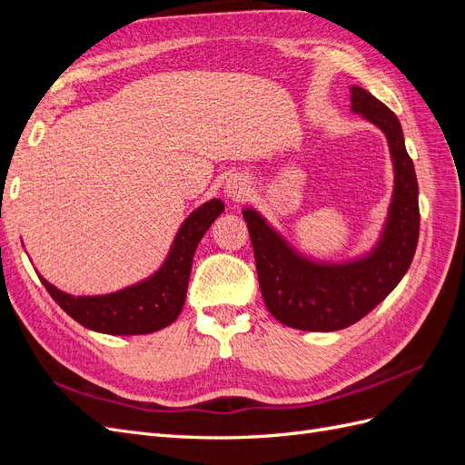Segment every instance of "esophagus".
Masks as SVG:
<instances>
[{
  "label": "esophagus",
  "instance_id": "1",
  "mask_svg": "<svg viewBox=\"0 0 465 465\" xmlns=\"http://www.w3.org/2000/svg\"><path fill=\"white\" fill-rule=\"evenodd\" d=\"M248 178L242 174H231L224 182V195L231 200H238L248 192Z\"/></svg>",
  "mask_w": 465,
  "mask_h": 465
}]
</instances>
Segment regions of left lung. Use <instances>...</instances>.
I'll return each mask as SVG.
<instances>
[{
    "label": "left lung",
    "instance_id": "obj_1",
    "mask_svg": "<svg viewBox=\"0 0 465 465\" xmlns=\"http://www.w3.org/2000/svg\"><path fill=\"white\" fill-rule=\"evenodd\" d=\"M351 112L386 135L393 168L388 215L371 250L341 262L318 260L292 246L256 207L246 205L262 297L275 320L304 331H335L367 316L398 287L419 241V186L398 116L357 85Z\"/></svg>",
    "mask_w": 465,
    "mask_h": 465
}]
</instances>
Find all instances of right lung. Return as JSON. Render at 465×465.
Returning <instances> with one entry per match:
<instances>
[{"mask_svg":"<svg viewBox=\"0 0 465 465\" xmlns=\"http://www.w3.org/2000/svg\"><path fill=\"white\" fill-rule=\"evenodd\" d=\"M224 211L217 198L202 203L180 224L163 263L149 277L106 294H69L40 277L42 285L81 326L110 335L159 331L178 318L186 301L193 252L207 229Z\"/></svg>","mask_w":465,"mask_h":465,"instance_id":"1","label":"right lung"}]
</instances>
